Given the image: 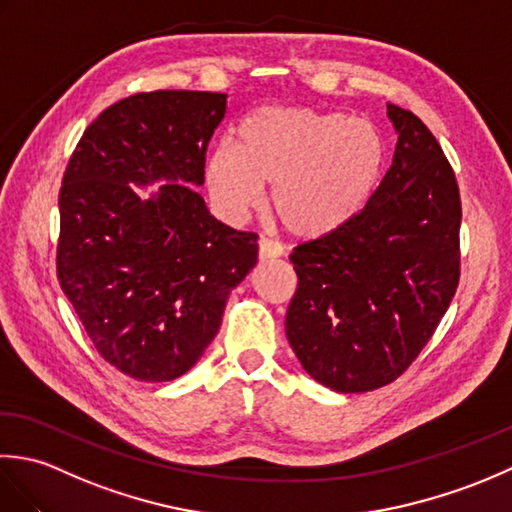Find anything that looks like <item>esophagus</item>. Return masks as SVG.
I'll return each instance as SVG.
<instances>
[{"label": "esophagus", "mask_w": 512, "mask_h": 512, "mask_svg": "<svg viewBox=\"0 0 512 512\" xmlns=\"http://www.w3.org/2000/svg\"><path fill=\"white\" fill-rule=\"evenodd\" d=\"M284 253H286L284 246L275 242V239H268V237L259 239V259H262V262H270V259H277Z\"/></svg>", "instance_id": "esophagus-1"}]
</instances>
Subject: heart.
I'll return each instance as SVG.
<instances>
[{"label": "heart", "instance_id": "1", "mask_svg": "<svg viewBox=\"0 0 512 512\" xmlns=\"http://www.w3.org/2000/svg\"><path fill=\"white\" fill-rule=\"evenodd\" d=\"M385 167L378 129L339 112L262 107L206 160V184L231 217L253 213L270 189V211L299 237L339 231L363 211Z\"/></svg>", "mask_w": 512, "mask_h": 512}]
</instances>
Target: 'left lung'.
Returning <instances> with one entry per match:
<instances>
[{"label":"left lung","instance_id":"8db88e82","mask_svg":"<svg viewBox=\"0 0 512 512\" xmlns=\"http://www.w3.org/2000/svg\"><path fill=\"white\" fill-rule=\"evenodd\" d=\"M394 160L354 220L292 250L299 284L286 336L301 367L341 394L396 380L416 361L460 281L455 173L418 116L387 105Z\"/></svg>","mask_w":512,"mask_h":512}]
</instances>
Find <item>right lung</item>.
<instances>
[{
    "instance_id": "1",
    "label": "right lung",
    "mask_w": 512,
    "mask_h": 512,
    "mask_svg": "<svg viewBox=\"0 0 512 512\" xmlns=\"http://www.w3.org/2000/svg\"><path fill=\"white\" fill-rule=\"evenodd\" d=\"M224 114L226 94H134L85 129L65 169L59 284L99 354L143 383L200 361L257 264V235L215 220L195 189ZM151 183L147 199L135 191Z\"/></svg>"
}]
</instances>
